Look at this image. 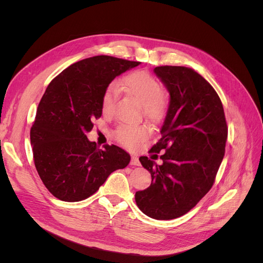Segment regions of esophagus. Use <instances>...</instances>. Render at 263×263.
<instances>
[{
	"instance_id": "34e87169",
	"label": "esophagus",
	"mask_w": 263,
	"mask_h": 263,
	"mask_svg": "<svg viewBox=\"0 0 263 263\" xmlns=\"http://www.w3.org/2000/svg\"><path fill=\"white\" fill-rule=\"evenodd\" d=\"M130 165H140L139 159H138L136 156H132V159H130Z\"/></svg>"
}]
</instances>
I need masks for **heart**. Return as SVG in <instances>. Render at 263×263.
Listing matches in <instances>:
<instances>
[{
	"label": "heart",
	"instance_id": "heart-1",
	"mask_svg": "<svg viewBox=\"0 0 263 263\" xmlns=\"http://www.w3.org/2000/svg\"><path fill=\"white\" fill-rule=\"evenodd\" d=\"M124 91L136 99L144 108L145 115L154 122H158L165 115L169 105L166 92L161 89L158 80L144 71H136L126 76L122 80ZM115 102V92L108 86L101 99V108L104 115L112 114ZM116 140L129 149H136L141 142L148 139L150 129L146 125H121L115 130Z\"/></svg>",
	"mask_w": 263,
	"mask_h": 263
}]
</instances>
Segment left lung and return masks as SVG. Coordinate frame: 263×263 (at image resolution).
<instances>
[{
	"mask_svg": "<svg viewBox=\"0 0 263 263\" xmlns=\"http://www.w3.org/2000/svg\"><path fill=\"white\" fill-rule=\"evenodd\" d=\"M154 71L170 93V104L161 138L150 153H165L161 165L139 158L151 174V184L136 192L135 200L151 218L174 219L192 210L212 189L225 155L228 128L218 94L196 71L178 66Z\"/></svg>",
	"mask_w": 263,
	"mask_h": 263,
	"instance_id": "8db88e82",
	"label": "left lung"
}]
</instances>
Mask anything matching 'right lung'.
Returning a JSON list of instances; mask_svg holds the SVG:
<instances>
[{
	"label": "right lung",
	"instance_id": "right-lung-1",
	"mask_svg": "<svg viewBox=\"0 0 263 263\" xmlns=\"http://www.w3.org/2000/svg\"><path fill=\"white\" fill-rule=\"evenodd\" d=\"M139 63L95 55L63 70L46 89L30 128V144L39 177L59 200H85L110 173L129 163L125 150L115 145L100 149L86 133L102 115L101 99L108 84Z\"/></svg>",
	"mask_w": 263,
	"mask_h": 263
}]
</instances>
